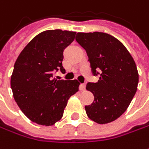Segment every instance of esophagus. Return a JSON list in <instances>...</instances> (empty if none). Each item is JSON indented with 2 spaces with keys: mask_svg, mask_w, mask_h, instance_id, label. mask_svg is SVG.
Instances as JSON below:
<instances>
[{
  "mask_svg": "<svg viewBox=\"0 0 149 149\" xmlns=\"http://www.w3.org/2000/svg\"><path fill=\"white\" fill-rule=\"evenodd\" d=\"M79 88L81 91H85L86 90V85H85L84 83H81V84H80Z\"/></svg>",
  "mask_w": 149,
  "mask_h": 149,
  "instance_id": "1",
  "label": "esophagus"
}]
</instances>
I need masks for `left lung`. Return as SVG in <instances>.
Returning <instances> with one entry per match:
<instances>
[{"mask_svg":"<svg viewBox=\"0 0 149 149\" xmlns=\"http://www.w3.org/2000/svg\"><path fill=\"white\" fill-rule=\"evenodd\" d=\"M76 40L86 50L97 82H88L86 89L94 101L86 105L87 116L97 124L116 120L127 110L139 83L135 62L124 44L102 32L77 33Z\"/></svg>","mask_w":149,"mask_h":149,"instance_id":"left-lung-1","label":"left lung"}]
</instances>
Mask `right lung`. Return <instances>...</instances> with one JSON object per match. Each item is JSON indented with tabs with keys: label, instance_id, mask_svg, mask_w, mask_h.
Here are the masks:
<instances>
[{
	"label": "right lung",
	"instance_id": "add662e5",
	"mask_svg": "<svg viewBox=\"0 0 149 149\" xmlns=\"http://www.w3.org/2000/svg\"><path fill=\"white\" fill-rule=\"evenodd\" d=\"M76 32L53 29L35 36L19 55L14 65L10 86L14 98L29 119L50 126L63 115L70 96L78 91L77 80H57L54 73L63 71V51Z\"/></svg>",
	"mask_w": 149,
	"mask_h": 149
}]
</instances>
